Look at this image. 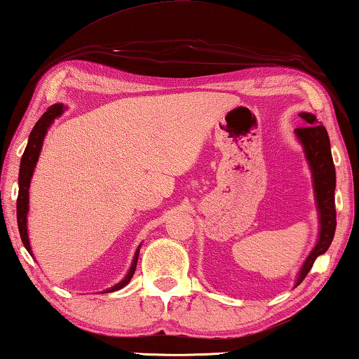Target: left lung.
Masks as SVG:
<instances>
[{"instance_id": "left-lung-1", "label": "left lung", "mask_w": 359, "mask_h": 359, "mask_svg": "<svg viewBox=\"0 0 359 359\" xmlns=\"http://www.w3.org/2000/svg\"><path fill=\"white\" fill-rule=\"evenodd\" d=\"M307 126L294 129L298 140L304 148L306 159L309 162L313 192L318 210L320 233L318 241L312 252L307 257L303 268L298 274L297 285L304 280L307 273L311 271L313 262L318 255L325 254L331 246L336 231V205H334V189H336V168L331 156L330 137L325 126L318 124L317 116L312 113H299Z\"/></svg>"}]
</instances>
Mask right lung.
Returning a JSON list of instances; mask_svg holds the SVG:
<instances>
[{"mask_svg": "<svg viewBox=\"0 0 359 359\" xmlns=\"http://www.w3.org/2000/svg\"><path fill=\"white\" fill-rule=\"evenodd\" d=\"M62 111H65V107L62 104H55L52 107H48V110L43 113L41 116L39 121L34 124L33 130H31L29 134V140L27 148H25V153L22 156V162H20V172H18V198H17V224H18V231H20V238H22V243L25 249L28 250V252L33 255L31 252V246H29V240H28V227H27V222H28V191H29V183H31V176L34 173V167H36V162L39 159V154H41V148H42V143H43V137L47 134V129L52 126L53 119L58 118L62 115ZM138 252H140V246L135 250V255H134V260H132V265L129 268L128 274L124 276V279L121 282H118L116 285H113L110 288H107L104 293H110V292H115L119 290V288H123L129 284V280L132 279V276L135 273V268H137V260H138Z\"/></svg>", "mask_w": 359, "mask_h": 359, "instance_id": "add662e5", "label": "right lung"}]
</instances>
